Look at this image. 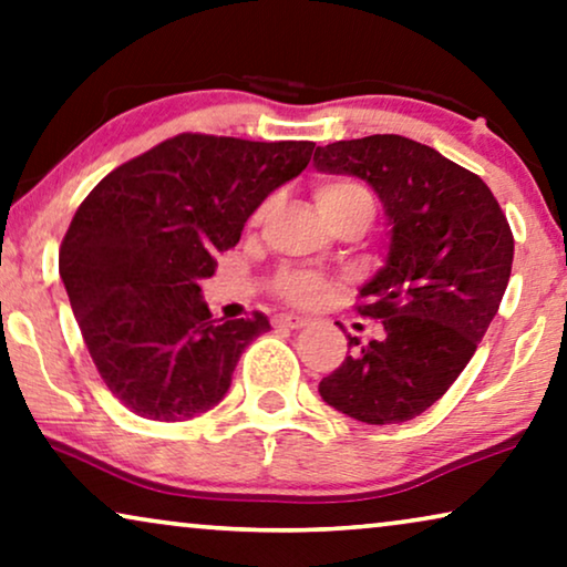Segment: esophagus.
Here are the masks:
<instances>
[{
    "label": "esophagus",
    "instance_id": "esophagus-1",
    "mask_svg": "<svg viewBox=\"0 0 567 567\" xmlns=\"http://www.w3.org/2000/svg\"><path fill=\"white\" fill-rule=\"evenodd\" d=\"M276 324H281V328H289V330H301V328H307L309 320L299 315H281V317H276Z\"/></svg>",
    "mask_w": 567,
    "mask_h": 567
}]
</instances>
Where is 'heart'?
Wrapping results in <instances>:
<instances>
[{"label":"heart","mask_w":567,"mask_h":567,"mask_svg":"<svg viewBox=\"0 0 567 567\" xmlns=\"http://www.w3.org/2000/svg\"><path fill=\"white\" fill-rule=\"evenodd\" d=\"M315 200L320 212H330V208H340L348 204H371L369 193L363 190L359 183L351 181H330L317 185ZM276 289L286 301H291V305L312 307L317 301L328 297L330 281L317 274H309V270H286V274L278 276Z\"/></svg>","instance_id":"heart-1"}]
</instances>
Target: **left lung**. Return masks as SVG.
Segmentation results:
<instances>
[{
    "label": "left lung",
    "mask_w": 567,
    "mask_h": 567,
    "mask_svg": "<svg viewBox=\"0 0 567 567\" xmlns=\"http://www.w3.org/2000/svg\"><path fill=\"white\" fill-rule=\"evenodd\" d=\"M315 167L367 181L390 224L384 266L361 286L359 315L384 336H348L351 355L320 382L348 417L405 423L456 382L498 312L514 235L491 188L431 146L374 134L317 146Z\"/></svg>",
    "instance_id": "8db88e82"
}]
</instances>
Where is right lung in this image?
I'll return each instance as SVG.
<instances>
[{"instance_id": "right-lung-1", "label": "right lung", "mask_w": 567, "mask_h": 567, "mask_svg": "<svg viewBox=\"0 0 567 567\" xmlns=\"http://www.w3.org/2000/svg\"><path fill=\"white\" fill-rule=\"evenodd\" d=\"M312 142L181 134L100 181L69 224L59 274L115 398L150 421L219 405L266 315L212 320L200 281L255 208L312 159Z\"/></svg>"}]
</instances>
